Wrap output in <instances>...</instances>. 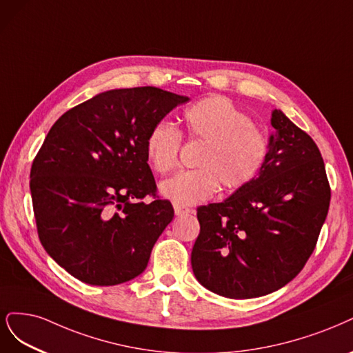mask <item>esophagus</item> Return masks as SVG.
<instances>
[{
	"mask_svg": "<svg viewBox=\"0 0 353 353\" xmlns=\"http://www.w3.org/2000/svg\"><path fill=\"white\" fill-rule=\"evenodd\" d=\"M174 210H175V214H176V216H182V214H188V213H191V210H190V209H187V208H181V205H174Z\"/></svg>",
	"mask_w": 353,
	"mask_h": 353,
	"instance_id": "obj_1",
	"label": "esophagus"
}]
</instances>
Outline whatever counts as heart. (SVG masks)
<instances>
[{
    "label": "heart",
    "mask_w": 353,
    "mask_h": 353,
    "mask_svg": "<svg viewBox=\"0 0 353 353\" xmlns=\"http://www.w3.org/2000/svg\"><path fill=\"white\" fill-rule=\"evenodd\" d=\"M190 137L205 141L199 169L181 171L161 184L162 196L175 205L209 200L219 184L225 191L247 185L267 156V140L250 117L223 96H210L185 109ZM181 131L171 121H159L145 140V154L154 171L166 174L176 166Z\"/></svg>",
    "instance_id": "obj_1"
}]
</instances>
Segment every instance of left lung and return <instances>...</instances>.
Returning <instances> with one entry per match:
<instances>
[{
  "instance_id": "left-lung-1",
  "label": "left lung",
  "mask_w": 353,
  "mask_h": 353,
  "mask_svg": "<svg viewBox=\"0 0 353 353\" xmlns=\"http://www.w3.org/2000/svg\"><path fill=\"white\" fill-rule=\"evenodd\" d=\"M259 174L222 203L197 209L200 235L194 276L230 299L269 295L302 270L330 205V185L317 144L281 109Z\"/></svg>"
}]
</instances>
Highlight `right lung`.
Wrapping results in <instances>:
<instances>
[{"instance_id":"right-lung-1","label":"right lung","mask_w":353,"mask_h":353,"mask_svg":"<svg viewBox=\"0 0 353 353\" xmlns=\"http://www.w3.org/2000/svg\"><path fill=\"white\" fill-rule=\"evenodd\" d=\"M181 96L157 88L114 89L71 108L48 132L30 171V194L45 251L79 281L114 286L148 267L174 208L154 199L145 154L154 124Z\"/></svg>"}]
</instances>
